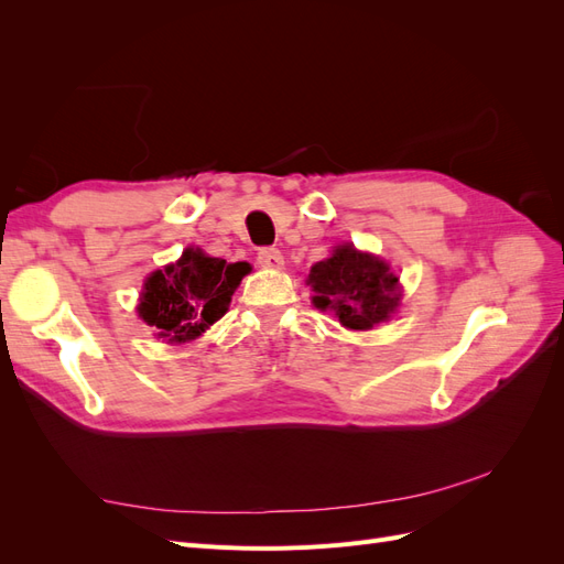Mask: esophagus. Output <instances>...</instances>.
Segmentation results:
<instances>
[{"mask_svg":"<svg viewBox=\"0 0 564 564\" xmlns=\"http://www.w3.org/2000/svg\"><path fill=\"white\" fill-rule=\"evenodd\" d=\"M256 261H259L261 268H270V270H280L284 265V256L280 249H272V247H263L256 256Z\"/></svg>","mask_w":564,"mask_h":564,"instance_id":"34e87169","label":"esophagus"}]
</instances>
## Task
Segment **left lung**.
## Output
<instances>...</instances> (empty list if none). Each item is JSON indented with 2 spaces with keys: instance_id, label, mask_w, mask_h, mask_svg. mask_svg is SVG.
Instances as JSON below:
<instances>
[{
  "instance_id": "obj_1",
  "label": "left lung",
  "mask_w": 564,
  "mask_h": 564,
  "mask_svg": "<svg viewBox=\"0 0 564 564\" xmlns=\"http://www.w3.org/2000/svg\"><path fill=\"white\" fill-rule=\"evenodd\" d=\"M308 284L317 308L334 311L348 329L377 327L395 313L400 303V284L390 268L352 245L338 247L332 259L315 263Z\"/></svg>"
}]
</instances>
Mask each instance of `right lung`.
<instances>
[{"instance_id": "obj_1", "label": "right lung", "mask_w": 564, "mask_h": 564, "mask_svg": "<svg viewBox=\"0 0 564 564\" xmlns=\"http://www.w3.org/2000/svg\"><path fill=\"white\" fill-rule=\"evenodd\" d=\"M245 275L240 263L228 265L199 249H185L178 263L148 278L139 315L162 338L185 344L226 315L230 296Z\"/></svg>"}]
</instances>
